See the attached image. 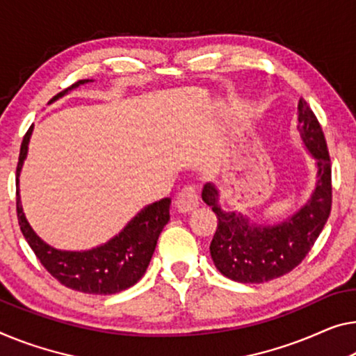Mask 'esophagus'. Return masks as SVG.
<instances>
[{
	"label": "esophagus",
	"mask_w": 356,
	"mask_h": 356,
	"mask_svg": "<svg viewBox=\"0 0 356 356\" xmlns=\"http://www.w3.org/2000/svg\"><path fill=\"white\" fill-rule=\"evenodd\" d=\"M198 203H200V195H198V190H196V187H193V185L184 187L176 198V208L179 212H182V214H188V212H192L193 209L198 208Z\"/></svg>",
	"instance_id": "esophagus-1"
}]
</instances>
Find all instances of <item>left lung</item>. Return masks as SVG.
Listing matches in <instances>:
<instances>
[{
  "label": "left lung",
  "instance_id": "8db88e82",
  "mask_svg": "<svg viewBox=\"0 0 356 356\" xmlns=\"http://www.w3.org/2000/svg\"><path fill=\"white\" fill-rule=\"evenodd\" d=\"M297 129L316 163V187L310 200L277 225L252 224L245 214L224 211L219 188L206 184L203 201L217 216L209 251L217 270L238 283H265L289 273L309 254L331 214V160L325 134L304 99L297 107Z\"/></svg>",
  "mask_w": 356,
  "mask_h": 356
}]
</instances>
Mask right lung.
<instances>
[{
	"label": "right lung",
	"mask_w": 356,
	"mask_h": 356,
	"mask_svg": "<svg viewBox=\"0 0 356 356\" xmlns=\"http://www.w3.org/2000/svg\"><path fill=\"white\" fill-rule=\"evenodd\" d=\"M89 81L92 79H79L70 88L54 95L49 104L63 97L79 84ZM31 132H33V126H30V129L26 131L22 145H20L17 172H15V188H17L15 200H17L20 230H22L26 243L33 249L35 256L59 283L70 289L79 291V293L107 296L134 286L144 277L153 252H155L158 236L163 232L164 225L168 224L171 198H163L145 206L140 212H137L134 219L127 222V225L118 235L102 246L92 248L89 251H60V249L52 248L42 241L31 229L29 220L25 219L22 204H20L19 176L26 153H29Z\"/></svg>",
	"instance_id": "obj_1"
}]
</instances>
